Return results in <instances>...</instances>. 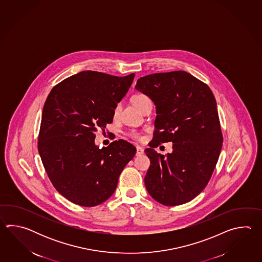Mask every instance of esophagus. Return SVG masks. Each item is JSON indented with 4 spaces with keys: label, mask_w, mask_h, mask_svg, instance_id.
Segmentation results:
<instances>
[{
    "label": "esophagus",
    "mask_w": 262,
    "mask_h": 262,
    "mask_svg": "<svg viewBox=\"0 0 262 262\" xmlns=\"http://www.w3.org/2000/svg\"><path fill=\"white\" fill-rule=\"evenodd\" d=\"M143 154H144V150H143V149H142L141 147H139V146H137V151H136V156H142Z\"/></svg>",
    "instance_id": "esophagus-1"
}]
</instances>
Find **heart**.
I'll list each match as a JSON object with an SVG mask.
<instances>
[{"label": "heart", "instance_id": "heart-1", "mask_svg": "<svg viewBox=\"0 0 262 262\" xmlns=\"http://www.w3.org/2000/svg\"><path fill=\"white\" fill-rule=\"evenodd\" d=\"M149 101H150V98H149L147 95H142V94L135 95L133 97H132V102H133L134 105L137 106L140 111H141V108L143 107L145 104H146L147 102H149ZM120 110H121V105L117 104V105L115 106V107H114V110H113V116H114V117L118 116V114H119V112H120ZM129 136H130L132 139H137V140H139V139H141V135L138 133V132H131V133L129 134Z\"/></svg>", "mask_w": 262, "mask_h": 262}]
</instances>
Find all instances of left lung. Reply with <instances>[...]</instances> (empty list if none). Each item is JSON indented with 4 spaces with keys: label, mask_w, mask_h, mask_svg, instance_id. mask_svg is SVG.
Segmentation results:
<instances>
[{
    "label": "left lung",
    "mask_w": 262,
    "mask_h": 262,
    "mask_svg": "<svg viewBox=\"0 0 262 262\" xmlns=\"http://www.w3.org/2000/svg\"><path fill=\"white\" fill-rule=\"evenodd\" d=\"M136 89L155 103L156 118L150 165L144 182L152 199L166 206L192 201L206 187L222 149L214 95L207 84L185 71L156 73L139 78ZM173 141L166 156L154 148Z\"/></svg>",
    "instance_id": "8db88e82"
}]
</instances>
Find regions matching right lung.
<instances>
[{"label":"right lung","instance_id":"add662e5","mask_svg":"<svg viewBox=\"0 0 262 262\" xmlns=\"http://www.w3.org/2000/svg\"><path fill=\"white\" fill-rule=\"evenodd\" d=\"M135 74L116 77L82 71L50 91L45 102L38 151L55 189L73 203L94 207L114 193L136 147L123 139L99 149L97 128L112 123L113 110L128 92Z\"/></svg>","mask_w":262,"mask_h":262}]
</instances>
